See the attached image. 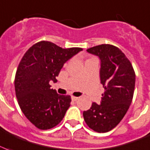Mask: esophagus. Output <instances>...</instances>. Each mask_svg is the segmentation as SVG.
<instances>
[{
	"instance_id": "obj_1",
	"label": "esophagus",
	"mask_w": 150,
	"mask_h": 150,
	"mask_svg": "<svg viewBox=\"0 0 150 150\" xmlns=\"http://www.w3.org/2000/svg\"><path fill=\"white\" fill-rule=\"evenodd\" d=\"M71 100H72L73 101H76V100H79V98H78V97H74V96H73V97H71Z\"/></svg>"
}]
</instances>
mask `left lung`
I'll use <instances>...</instances> for the list:
<instances>
[{
	"instance_id": "left-lung-1",
	"label": "left lung",
	"mask_w": 150,
	"mask_h": 150,
	"mask_svg": "<svg viewBox=\"0 0 150 150\" xmlns=\"http://www.w3.org/2000/svg\"><path fill=\"white\" fill-rule=\"evenodd\" d=\"M88 52L100 60V83L105 93L100 105L93 102L83 112L86 123L98 133H105L118 125L128 110L133 99L135 72L125 54L118 47L102 44L90 48Z\"/></svg>"
}]
</instances>
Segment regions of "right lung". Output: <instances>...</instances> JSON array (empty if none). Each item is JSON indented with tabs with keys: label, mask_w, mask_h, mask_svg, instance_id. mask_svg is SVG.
Masks as SVG:
<instances>
[{
	"label": "right lung",
	"mask_w": 150,
	"mask_h": 150,
	"mask_svg": "<svg viewBox=\"0 0 150 150\" xmlns=\"http://www.w3.org/2000/svg\"><path fill=\"white\" fill-rule=\"evenodd\" d=\"M82 48L63 49L41 41L32 45L20 60L15 77V90L22 112L40 130L54 127L71 105V96L60 95L51 89L66 61Z\"/></svg>",
	"instance_id": "add662e5"
}]
</instances>
